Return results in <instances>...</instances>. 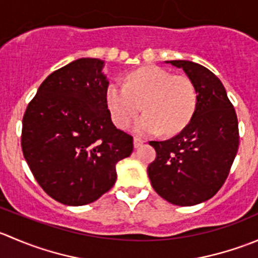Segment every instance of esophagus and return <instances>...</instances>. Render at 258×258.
<instances>
[{
    "mask_svg": "<svg viewBox=\"0 0 258 258\" xmlns=\"http://www.w3.org/2000/svg\"><path fill=\"white\" fill-rule=\"evenodd\" d=\"M145 142H146L145 140L140 139V137H135V140H134V146H135V148H140L142 145L145 144Z\"/></svg>",
    "mask_w": 258,
    "mask_h": 258,
    "instance_id": "esophagus-1",
    "label": "esophagus"
}]
</instances>
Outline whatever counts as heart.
Segmentation results:
<instances>
[{"mask_svg":"<svg viewBox=\"0 0 258 258\" xmlns=\"http://www.w3.org/2000/svg\"><path fill=\"white\" fill-rule=\"evenodd\" d=\"M106 103L114 124L126 127L141 110L146 112L132 123L136 134L150 136L183 128L196 110L197 92L186 76L173 75L157 66L132 72L126 83L114 81L106 91Z\"/></svg>","mask_w":258,"mask_h":258,"instance_id":"1","label":"heart"}]
</instances>
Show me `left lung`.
<instances>
[{
    "instance_id": "obj_1",
    "label": "left lung",
    "mask_w": 258,
    "mask_h": 258,
    "mask_svg": "<svg viewBox=\"0 0 258 258\" xmlns=\"http://www.w3.org/2000/svg\"><path fill=\"white\" fill-rule=\"evenodd\" d=\"M184 71L197 92L188 124L166 141H151L156 160L147 168L153 189L177 206L215 196L230 173L240 144L238 121L220 79L191 61H166Z\"/></svg>"
}]
</instances>
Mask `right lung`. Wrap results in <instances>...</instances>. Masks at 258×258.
Wrapping results in <instances>:
<instances>
[{
  "label": "right lung",
  "mask_w": 258,
  "mask_h": 258,
  "mask_svg": "<svg viewBox=\"0 0 258 258\" xmlns=\"http://www.w3.org/2000/svg\"><path fill=\"white\" fill-rule=\"evenodd\" d=\"M103 61L80 58L41 83L22 119L25 160L43 191L67 206L100 199L134 139L116 128L106 103Z\"/></svg>",
  "instance_id": "add662e5"
}]
</instances>
